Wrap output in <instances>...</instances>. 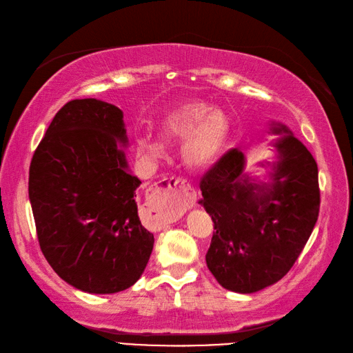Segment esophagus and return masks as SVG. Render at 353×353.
Wrapping results in <instances>:
<instances>
[{
    "instance_id": "34e87169",
    "label": "esophagus",
    "mask_w": 353,
    "mask_h": 353,
    "mask_svg": "<svg viewBox=\"0 0 353 353\" xmlns=\"http://www.w3.org/2000/svg\"><path fill=\"white\" fill-rule=\"evenodd\" d=\"M196 205V191L184 178H169L159 183L145 203V210L156 230H165L184 212Z\"/></svg>"
}]
</instances>
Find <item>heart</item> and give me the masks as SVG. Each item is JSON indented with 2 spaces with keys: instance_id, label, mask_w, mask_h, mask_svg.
Wrapping results in <instances>:
<instances>
[{
  "instance_id": "1",
  "label": "heart",
  "mask_w": 353,
  "mask_h": 353,
  "mask_svg": "<svg viewBox=\"0 0 353 353\" xmlns=\"http://www.w3.org/2000/svg\"><path fill=\"white\" fill-rule=\"evenodd\" d=\"M231 125L227 113L212 109L200 100L181 101L159 117L157 132L165 141L183 138L179 157L191 170L210 168L227 145ZM138 153L147 160H156L163 153V144L144 135L137 140Z\"/></svg>"
}]
</instances>
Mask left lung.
<instances>
[{
  "label": "left lung",
  "instance_id": "left-lung-1",
  "mask_svg": "<svg viewBox=\"0 0 353 353\" xmlns=\"http://www.w3.org/2000/svg\"><path fill=\"white\" fill-rule=\"evenodd\" d=\"M271 145L272 162L259 163L266 179L245 172V156L234 148L203 175L200 205L215 231L206 253L209 271L227 290L254 293L290 271L315 227L319 212L318 166L283 123Z\"/></svg>",
  "mask_w": 353,
  "mask_h": 353
}]
</instances>
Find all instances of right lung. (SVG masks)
I'll list each match as a JSON object with an SVG mask.
<instances>
[{
    "label": "right lung",
    "instance_id": "1",
    "mask_svg": "<svg viewBox=\"0 0 353 353\" xmlns=\"http://www.w3.org/2000/svg\"><path fill=\"white\" fill-rule=\"evenodd\" d=\"M123 113L95 99L57 112L32 157L29 200L41 250L61 280L110 294L144 272L154 237L138 218Z\"/></svg>",
    "mask_w": 353,
    "mask_h": 353
}]
</instances>
